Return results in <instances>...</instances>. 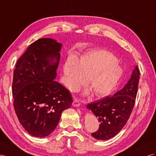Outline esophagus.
Segmentation results:
<instances>
[{"mask_svg":"<svg viewBox=\"0 0 156 156\" xmlns=\"http://www.w3.org/2000/svg\"><path fill=\"white\" fill-rule=\"evenodd\" d=\"M73 105L74 107H80V101L78 99L76 98H74V101H73Z\"/></svg>","mask_w":156,"mask_h":156,"instance_id":"obj_1","label":"esophagus"}]
</instances>
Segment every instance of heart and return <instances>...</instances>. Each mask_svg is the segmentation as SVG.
Returning <instances> with one entry per match:
<instances>
[{"mask_svg": "<svg viewBox=\"0 0 156 156\" xmlns=\"http://www.w3.org/2000/svg\"><path fill=\"white\" fill-rule=\"evenodd\" d=\"M67 88L75 91L85 82L97 98L110 94L122 78L123 70L115 55L104 50L87 52L76 61L74 57L67 58L63 66Z\"/></svg>", "mask_w": 156, "mask_h": 156, "instance_id": "heart-1", "label": "heart"}]
</instances>
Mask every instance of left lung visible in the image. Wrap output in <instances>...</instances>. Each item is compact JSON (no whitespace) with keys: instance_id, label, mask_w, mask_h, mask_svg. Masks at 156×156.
<instances>
[{"instance_id":"1","label":"left lung","mask_w":156,"mask_h":156,"mask_svg":"<svg viewBox=\"0 0 156 156\" xmlns=\"http://www.w3.org/2000/svg\"><path fill=\"white\" fill-rule=\"evenodd\" d=\"M140 71L137 66L123 88L113 96H106L87 105L99 122V129L91 136L106 140L116 136L125 125L133 109L138 92Z\"/></svg>"}]
</instances>
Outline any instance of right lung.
<instances>
[{
	"instance_id": "1",
	"label": "right lung",
	"mask_w": 156,
	"mask_h": 156,
	"mask_svg": "<svg viewBox=\"0 0 156 156\" xmlns=\"http://www.w3.org/2000/svg\"><path fill=\"white\" fill-rule=\"evenodd\" d=\"M61 47L55 39H37L20 57L14 70L15 112L25 130L35 137L49 135L73 103L69 91L55 80Z\"/></svg>"
}]
</instances>
